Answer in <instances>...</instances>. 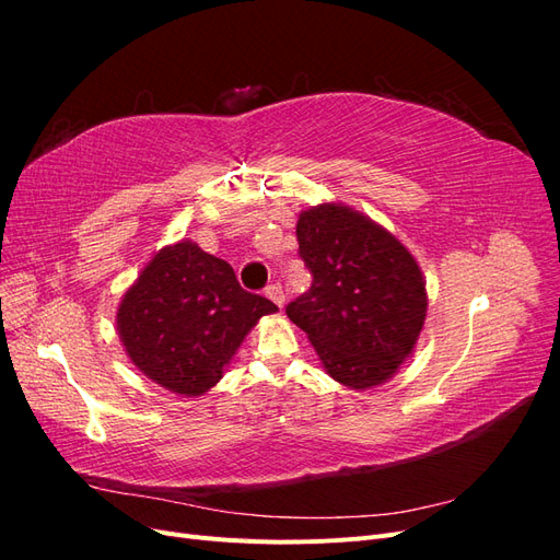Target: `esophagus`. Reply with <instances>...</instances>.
<instances>
[{
    "instance_id": "esophagus-1",
    "label": "esophagus",
    "mask_w": 560,
    "mask_h": 560,
    "mask_svg": "<svg viewBox=\"0 0 560 560\" xmlns=\"http://www.w3.org/2000/svg\"><path fill=\"white\" fill-rule=\"evenodd\" d=\"M266 296L276 303L278 308H282L284 306V292H282V287H280V282H273V284H268L266 287Z\"/></svg>"
}]
</instances>
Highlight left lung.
<instances>
[{"label": "left lung", "mask_w": 560, "mask_h": 560, "mask_svg": "<svg viewBox=\"0 0 560 560\" xmlns=\"http://www.w3.org/2000/svg\"><path fill=\"white\" fill-rule=\"evenodd\" d=\"M299 257L311 290L287 306L327 374L354 389L393 378L425 322V280L411 252L358 210L325 202L301 212Z\"/></svg>", "instance_id": "1"}]
</instances>
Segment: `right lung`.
I'll use <instances>...</instances> for the list:
<instances>
[{
	"label": "right lung",
	"instance_id": "right-lung-1",
	"mask_svg": "<svg viewBox=\"0 0 560 560\" xmlns=\"http://www.w3.org/2000/svg\"><path fill=\"white\" fill-rule=\"evenodd\" d=\"M278 306L243 290L231 264L182 241L163 247L116 313L128 358L171 393L198 397L224 374L259 317Z\"/></svg>",
	"mask_w": 560,
	"mask_h": 560
}]
</instances>
